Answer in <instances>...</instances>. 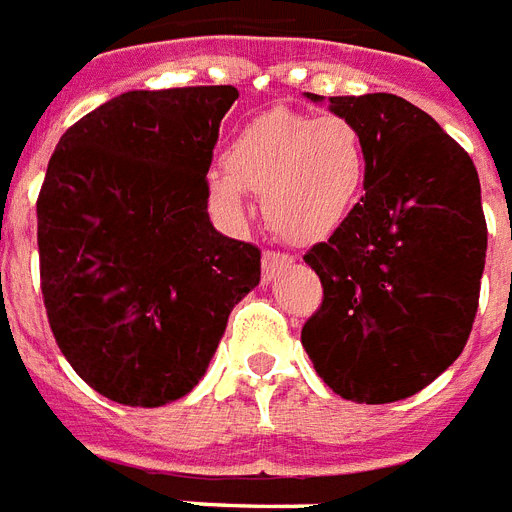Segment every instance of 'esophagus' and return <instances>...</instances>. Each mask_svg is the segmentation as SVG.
<instances>
[{
    "label": "esophagus",
    "instance_id": "esophagus-1",
    "mask_svg": "<svg viewBox=\"0 0 512 512\" xmlns=\"http://www.w3.org/2000/svg\"><path fill=\"white\" fill-rule=\"evenodd\" d=\"M291 264H294V259H291L288 253L264 251V256H261V270H264V280H272L275 275H280V272L286 270V267H291Z\"/></svg>",
    "mask_w": 512,
    "mask_h": 512
}]
</instances>
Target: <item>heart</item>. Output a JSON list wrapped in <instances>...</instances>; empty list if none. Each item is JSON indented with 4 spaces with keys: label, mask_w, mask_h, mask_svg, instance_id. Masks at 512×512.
<instances>
[{
    "label": "heart",
    "mask_w": 512,
    "mask_h": 512,
    "mask_svg": "<svg viewBox=\"0 0 512 512\" xmlns=\"http://www.w3.org/2000/svg\"><path fill=\"white\" fill-rule=\"evenodd\" d=\"M224 169L207 175V197L221 213L240 218L253 191L280 237L315 242L337 232L359 202L367 148L348 118L270 110L229 142Z\"/></svg>",
    "instance_id": "1"
}]
</instances>
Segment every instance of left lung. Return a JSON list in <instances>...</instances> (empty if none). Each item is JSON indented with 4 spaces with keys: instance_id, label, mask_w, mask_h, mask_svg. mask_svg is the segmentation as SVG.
<instances>
[{
    "instance_id": "obj_1",
    "label": "left lung",
    "mask_w": 512,
    "mask_h": 512,
    "mask_svg": "<svg viewBox=\"0 0 512 512\" xmlns=\"http://www.w3.org/2000/svg\"><path fill=\"white\" fill-rule=\"evenodd\" d=\"M326 102L364 137L367 194L305 253L324 302L302 326V345L334 394L386 405L429 386L467 345L489 240L478 169L402 96Z\"/></svg>"
}]
</instances>
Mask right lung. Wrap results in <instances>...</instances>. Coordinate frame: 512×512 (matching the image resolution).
Wrapping results in <instances>:
<instances>
[{
  "label": "right lung",
  "mask_w": 512,
  "mask_h": 512,
  "mask_svg": "<svg viewBox=\"0 0 512 512\" xmlns=\"http://www.w3.org/2000/svg\"><path fill=\"white\" fill-rule=\"evenodd\" d=\"M234 86L126 91L61 134L37 199L45 310L102 397L161 407L205 375L261 251L207 213Z\"/></svg>",
  "instance_id": "1"
}]
</instances>
